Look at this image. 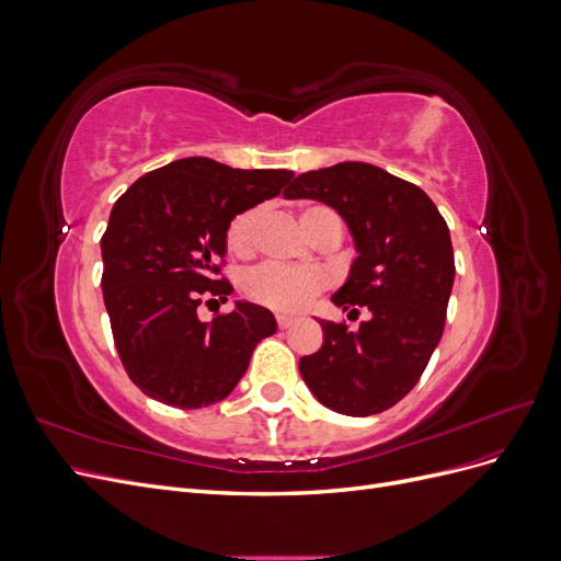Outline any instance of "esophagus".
Returning a JSON list of instances; mask_svg holds the SVG:
<instances>
[{
	"mask_svg": "<svg viewBox=\"0 0 561 561\" xmlns=\"http://www.w3.org/2000/svg\"><path fill=\"white\" fill-rule=\"evenodd\" d=\"M276 320H278V328H280V330H287V328L295 325V322H297V318L290 316V313H278Z\"/></svg>",
	"mask_w": 561,
	"mask_h": 561,
	"instance_id": "34e87169",
	"label": "esophagus"
}]
</instances>
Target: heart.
I'll use <instances>...</instances> for the list:
<instances>
[{
  "label": "heart",
  "instance_id": "b5f03b06",
  "mask_svg": "<svg viewBox=\"0 0 561 561\" xmlns=\"http://www.w3.org/2000/svg\"><path fill=\"white\" fill-rule=\"evenodd\" d=\"M262 208L252 206L241 213H236L225 231V241L231 254L236 257H248L254 248V233L262 219ZM332 210L322 206H309L301 210V227H309L316 217L328 215ZM325 278L313 268H297V266H280V264H262L252 271L245 280L248 295L276 311H297L322 290Z\"/></svg>",
  "mask_w": 561,
  "mask_h": 561
}]
</instances>
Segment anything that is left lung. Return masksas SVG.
Masks as SVG:
<instances>
[{
    "mask_svg": "<svg viewBox=\"0 0 561 561\" xmlns=\"http://www.w3.org/2000/svg\"><path fill=\"white\" fill-rule=\"evenodd\" d=\"M283 196L328 203L344 217L358 257L332 301L369 311L358 332L318 320L322 346L299 360L304 381L339 414L390 410L416 386L445 330L456 271L445 217L416 184L360 161L301 173Z\"/></svg>",
    "mask_w": 561,
    "mask_h": 561,
    "instance_id": "1",
    "label": "left lung"
}]
</instances>
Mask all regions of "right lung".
Listing matches in <instances>:
<instances>
[{
  "instance_id": "obj_1",
  "label": "right lung",
  "mask_w": 561,
  "mask_h": 561,
  "mask_svg": "<svg viewBox=\"0 0 561 561\" xmlns=\"http://www.w3.org/2000/svg\"><path fill=\"white\" fill-rule=\"evenodd\" d=\"M293 171H241L206 157L157 168L135 180L110 213L103 250V297L114 346L145 396L180 410L225 400L250 355L276 332V318L250 301L198 320V304L227 301L219 276L229 219L274 198Z\"/></svg>"
}]
</instances>
